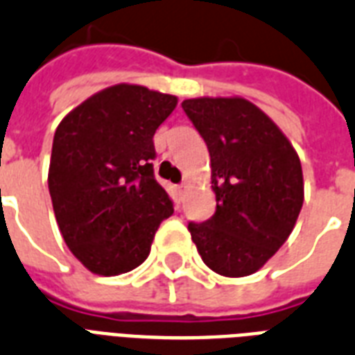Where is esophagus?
Instances as JSON below:
<instances>
[{
	"instance_id": "34e87169",
	"label": "esophagus",
	"mask_w": 355,
	"mask_h": 355,
	"mask_svg": "<svg viewBox=\"0 0 355 355\" xmlns=\"http://www.w3.org/2000/svg\"><path fill=\"white\" fill-rule=\"evenodd\" d=\"M177 191H178V196H184V191H186V182L178 184Z\"/></svg>"
}]
</instances>
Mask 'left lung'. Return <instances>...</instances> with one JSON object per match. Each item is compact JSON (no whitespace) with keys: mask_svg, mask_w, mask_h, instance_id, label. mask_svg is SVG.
Returning <instances> with one entry per match:
<instances>
[{"mask_svg":"<svg viewBox=\"0 0 355 355\" xmlns=\"http://www.w3.org/2000/svg\"><path fill=\"white\" fill-rule=\"evenodd\" d=\"M184 113L210 153L216 212L188 223L216 274H255L291 236L304 205V173L277 124L250 100L189 98Z\"/></svg>","mask_w":355,"mask_h":355,"instance_id":"1","label":"left lung"}]
</instances>
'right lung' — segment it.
<instances>
[{
	"mask_svg": "<svg viewBox=\"0 0 355 355\" xmlns=\"http://www.w3.org/2000/svg\"><path fill=\"white\" fill-rule=\"evenodd\" d=\"M177 96L119 83L81 102L59 123L48 188L72 255L96 275L141 264L173 201L154 178L153 137Z\"/></svg>",
	"mask_w": 355,
	"mask_h": 355,
	"instance_id": "1",
	"label": "right lung"
}]
</instances>
